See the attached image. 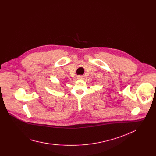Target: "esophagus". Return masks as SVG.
I'll return each mask as SVG.
<instances>
[{"label":"esophagus","mask_w":156,"mask_h":156,"mask_svg":"<svg viewBox=\"0 0 156 156\" xmlns=\"http://www.w3.org/2000/svg\"><path fill=\"white\" fill-rule=\"evenodd\" d=\"M83 76H82V75H79V76H77V79L78 80H83Z\"/></svg>","instance_id":"esophagus-1"}]
</instances>
